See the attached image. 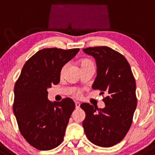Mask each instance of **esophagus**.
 Listing matches in <instances>:
<instances>
[{
	"label": "esophagus",
	"instance_id": "esophagus-1",
	"mask_svg": "<svg viewBox=\"0 0 155 155\" xmlns=\"http://www.w3.org/2000/svg\"><path fill=\"white\" fill-rule=\"evenodd\" d=\"M80 106H81V104H80V102H75V107H76V109H79L80 108Z\"/></svg>",
	"mask_w": 155,
	"mask_h": 155
}]
</instances>
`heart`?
<instances>
[{"label": "heart", "mask_w": 155, "mask_h": 155, "mask_svg": "<svg viewBox=\"0 0 155 155\" xmlns=\"http://www.w3.org/2000/svg\"><path fill=\"white\" fill-rule=\"evenodd\" d=\"M81 67H88V66H91V67H94V64L93 62L91 61L88 60V59H83L82 61H81ZM66 67H67V65H64L62 67L61 69V72H60V74L62 75L64 74V70H65ZM73 95H74L75 97H79L81 95V91L80 90H77L73 93Z\"/></svg>", "instance_id": "obj_1"}]
</instances>
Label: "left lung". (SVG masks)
Returning <instances> with one entry per match:
<instances>
[{
  "label": "left lung",
  "instance_id": "obj_1",
  "mask_svg": "<svg viewBox=\"0 0 155 155\" xmlns=\"http://www.w3.org/2000/svg\"><path fill=\"white\" fill-rule=\"evenodd\" d=\"M83 50L96 60L97 74L92 88L107 95L102 109L81 104L86 113L83 129L91 143L111 147L122 140L133 122L137 106L135 78L128 61L119 52L106 46Z\"/></svg>",
  "mask_w": 155,
  "mask_h": 155
}]
</instances>
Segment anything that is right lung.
Here are the masks:
<instances>
[{
	"mask_svg": "<svg viewBox=\"0 0 155 155\" xmlns=\"http://www.w3.org/2000/svg\"><path fill=\"white\" fill-rule=\"evenodd\" d=\"M79 50H39L25 62L15 83L14 114L22 135L36 149L50 150L63 141L75 104L70 98L50 102L48 89L58 84L62 67Z\"/></svg>",
	"mask_w": 155,
	"mask_h": 155,
	"instance_id": "1",
	"label": "right lung"
}]
</instances>
